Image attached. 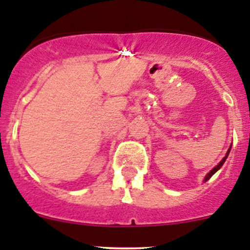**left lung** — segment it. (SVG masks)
Returning <instances> with one entry per match:
<instances>
[{
	"instance_id": "obj_1",
	"label": "left lung",
	"mask_w": 250,
	"mask_h": 250,
	"mask_svg": "<svg viewBox=\"0 0 250 250\" xmlns=\"http://www.w3.org/2000/svg\"><path fill=\"white\" fill-rule=\"evenodd\" d=\"M230 148H232V145H230V146H229V148H228V151H227V153H226V156H224V157H223V159H222V161H221V162H219V164H218V165H217V166H214V167H213V168H212V170H210V171H209V172H208V173H207V175H206L205 180H203V181H205V182H207V181H208V180H209V178H210V177H212V176H213V175H214V173H216V172H217V171H218V170H219V168H221V167H222V166H223V164H224V162H226L227 157H228V155H229V151H230Z\"/></svg>"
}]
</instances>
